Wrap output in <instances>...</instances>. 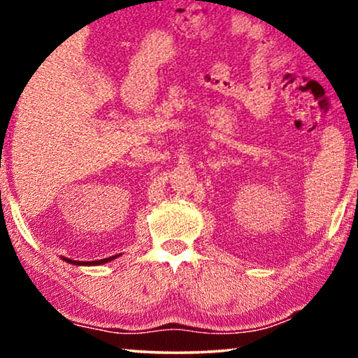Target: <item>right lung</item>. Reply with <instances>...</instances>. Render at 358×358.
I'll list each match as a JSON object with an SVG mask.
<instances>
[{
	"label": "right lung",
	"mask_w": 358,
	"mask_h": 358,
	"mask_svg": "<svg viewBox=\"0 0 358 358\" xmlns=\"http://www.w3.org/2000/svg\"><path fill=\"white\" fill-rule=\"evenodd\" d=\"M120 256V254H119ZM119 256H112V257H107V259H101V261H87V262H83V261H71V259H66V257H62L63 261H66V262H70V264H75V266H101V264H106V262H109V261H114L115 257H119Z\"/></svg>",
	"instance_id": "right-lung-1"
}]
</instances>
